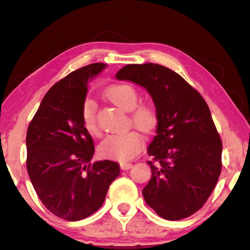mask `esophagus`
Returning <instances> with one entry per match:
<instances>
[{
    "label": "esophagus",
    "mask_w": 250,
    "mask_h": 250,
    "mask_svg": "<svg viewBox=\"0 0 250 250\" xmlns=\"http://www.w3.org/2000/svg\"><path fill=\"white\" fill-rule=\"evenodd\" d=\"M120 167H121V169L128 170V169H130L132 167V164L129 163V162H121L120 163Z\"/></svg>",
    "instance_id": "esophagus-1"
}]
</instances>
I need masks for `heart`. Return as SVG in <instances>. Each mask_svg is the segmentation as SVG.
I'll return each instance as SVG.
<instances>
[{"instance_id": "1", "label": "heart", "mask_w": 250, "mask_h": 250, "mask_svg": "<svg viewBox=\"0 0 250 250\" xmlns=\"http://www.w3.org/2000/svg\"><path fill=\"white\" fill-rule=\"evenodd\" d=\"M106 98L125 111H132V124L138 128L149 131L156 125L157 118L150 106L138 105L139 95L137 89L129 84L112 85L105 91ZM82 121L85 130L91 135H99L96 124V104L92 99H86L82 106ZM144 140L137 131H128L109 135L99 146L103 157L128 161L135 157L143 147Z\"/></svg>"}]
</instances>
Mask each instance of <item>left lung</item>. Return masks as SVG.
I'll list each match as a JSON object with an SVG mask.
<instances>
[{
  "instance_id": "1",
  "label": "left lung",
  "mask_w": 250,
  "mask_h": 250,
  "mask_svg": "<svg viewBox=\"0 0 250 250\" xmlns=\"http://www.w3.org/2000/svg\"><path fill=\"white\" fill-rule=\"evenodd\" d=\"M147 89L157 129L148 146L151 178L146 203L166 220L188 218L203 207L221 173L222 143L207 102L174 70L158 64L126 65L115 74Z\"/></svg>"
}]
</instances>
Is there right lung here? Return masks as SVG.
<instances>
[{
    "mask_svg": "<svg viewBox=\"0 0 250 250\" xmlns=\"http://www.w3.org/2000/svg\"><path fill=\"white\" fill-rule=\"evenodd\" d=\"M105 67L103 62L87 65L56 83L28 126L30 181L43 206L67 221L98 211L120 174L113 161L91 162L94 145L82 121L87 83Z\"/></svg>",
    "mask_w": 250,
    "mask_h": 250,
    "instance_id": "1",
    "label": "right lung"
}]
</instances>
